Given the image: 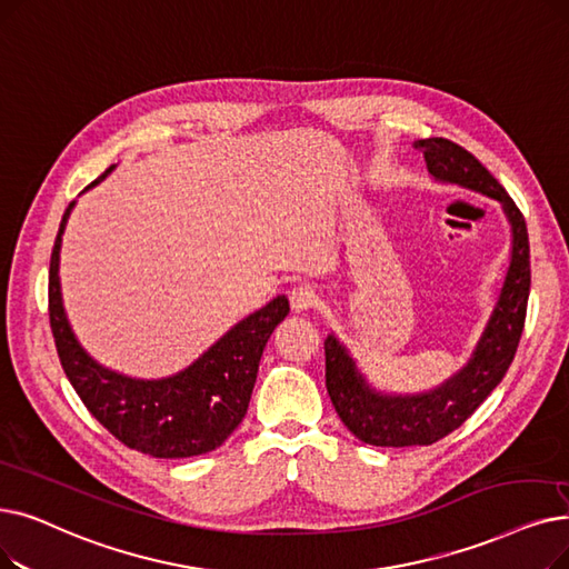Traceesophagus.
I'll return each mask as SVG.
<instances>
[{
	"instance_id": "esophagus-1",
	"label": "esophagus",
	"mask_w": 569,
	"mask_h": 569,
	"mask_svg": "<svg viewBox=\"0 0 569 569\" xmlns=\"http://www.w3.org/2000/svg\"><path fill=\"white\" fill-rule=\"evenodd\" d=\"M290 307L292 311H311L318 307V292L311 286H298L290 290Z\"/></svg>"
}]
</instances>
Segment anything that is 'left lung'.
Listing matches in <instances>:
<instances>
[{
    "label": "left lung",
    "mask_w": 569,
    "mask_h": 569,
    "mask_svg": "<svg viewBox=\"0 0 569 569\" xmlns=\"http://www.w3.org/2000/svg\"><path fill=\"white\" fill-rule=\"evenodd\" d=\"M435 179L460 183L496 197L511 220L513 249L496 311L477 346L475 358L441 388L416 398H383L365 386L351 358L335 337L326 339V388L341 423L372 447H428L460 428L488 398L516 356L526 326L530 295V243L521 209L490 171L451 139L416 141Z\"/></svg>",
    "instance_id": "obj_1"
}]
</instances>
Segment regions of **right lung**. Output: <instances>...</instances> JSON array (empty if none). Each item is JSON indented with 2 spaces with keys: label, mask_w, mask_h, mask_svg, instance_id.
I'll list each match as a JSON object with an SVG mask.
<instances>
[{
  "label": "right lung",
  "mask_w": 569,
  "mask_h": 569,
  "mask_svg": "<svg viewBox=\"0 0 569 569\" xmlns=\"http://www.w3.org/2000/svg\"><path fill=\"white\" fill-rule=\"evenodd\" d=\"M111 169L88 188L100 183ZM71 207L73 202L62 216L48 271V316L69 383L97 421L128 449L153 458H190L218 449L249 409L260 356L269 335L288 316V300H271L241 320L177 377L134 381L109 372L86 356L62 309L58 262Z\"/></svg>",
  "instance_id": "right-lung-1"
}]
</instances>
